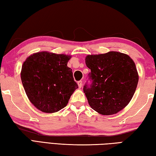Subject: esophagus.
Here are the masks:
<instances>
[{
	"label": "esophagus",
	"mask_w": 156,
	"mask_h": 156,
	"mask_svg": "<svg viewBox=\"0 0 156 156\" xmlns=\"http://www.w3.org/2000/svg\"><path fill=\"white\" fill-rule=\"evenodd\" d=\"M77 84H78V86H79V87L81 88L82 87V81H79L77 82Z\"/></svg>",
	"instance_id": "esophagus-1"
}]
</instances>
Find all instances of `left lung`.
Segmentation results:
<instances>
[{"mask_svg": "<svg viewBox=\"0 0 156 156\" xmlns=\"http://www.w3.org/2000/svg\"><path fill=\"white\" fill-rule=\"evenodd\" d=\"M86 66L92 81L83 86L88 103L100 114L118 113L128 105L136 91L139 75L133 59L123 53L88 55Z\"/></svg>", "mask_w": 156, "mask_h": 156, "instance_id": "1", "label": "left lung"}]
</instances>
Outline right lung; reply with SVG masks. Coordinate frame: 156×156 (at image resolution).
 I'll return each mask as SVG.
<instances>
[{
    "instance_id": "obj_1",
    "label": "right lung",
    "mask_w": 156,
    "mask_h": 156,
    "mask_svg": "<svg viewBox=\"0 0 156 156\" xmlns=\"http://www.w3.org/2000/svg\"><path fill=\"white\" fill-rule=\"evenodd\" d=\"M71 56L48 51L36 53L23 62L21 79L31 103L44 113L65 107L78 88L72 69L67 66Z\"/></svg>"
}]
</instances>
